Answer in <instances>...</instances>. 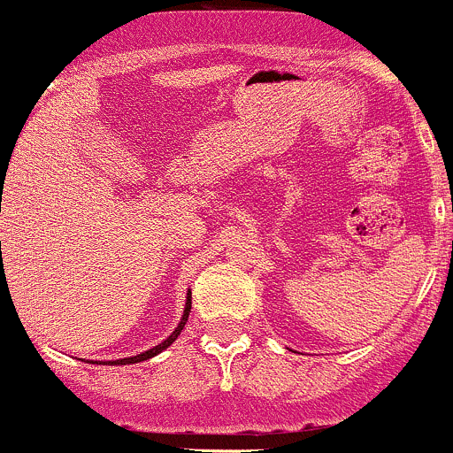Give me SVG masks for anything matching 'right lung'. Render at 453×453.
<instances>
[{
	"label": "right lung",
	"instance_id": "right-lung-1",
	"mask_svg": "<svg viewBox=\"0 0 453 453\" xmlns=\"http://www.w3.org/2000/svg\"><path fill=\"white\" fill-rule=\"evenodd\" d=\"M189 312H191V295L189 297H187V306H185V315H182V319H180V324H178V328L173 330L172 334H169L167 339H165L163 343H160V346H156V348H151V350H147V352H142V355H136V357H127V359H116V361H110L111 365H127V364H141V361H147V359H151V357H156L158 355V352H163L165 348H169L172 346L173 342H176L178 339V334L182 333V328H185V324H187V319H189Z\"/></svg>",
	"mask_w": 453,
	"mask_h": 453
}]
</instances>
